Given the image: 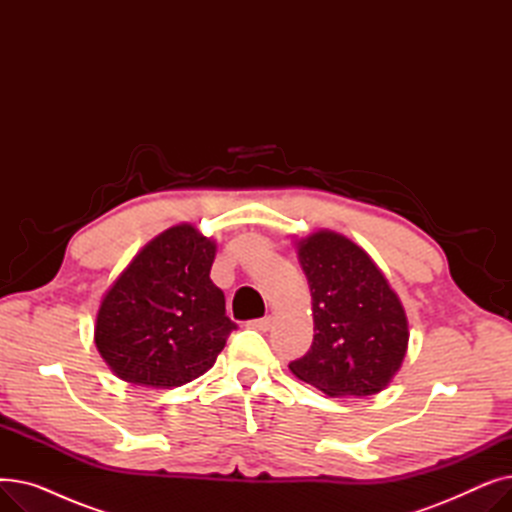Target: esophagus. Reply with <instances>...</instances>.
I'll use <instances>...</instances> for the list:
<instances>
[{"label": "esophagus", "mask_w": 512, "mask_h": 512, "mask_svg": "<svg viewBox=\"0 0 512 512\" xmlns=\"http://www.w3.org/2000/svg\"><path fill=\"white\" fill-rule=\"evenodd\" d=\"M249 326L253 330H259V332H267L272 328V317H261V319H253L249 321Z\"/></svg>", "instance_id": "obj_1"}]
</instances>
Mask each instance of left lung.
Here are the masks:
<instances>
[{
    "label": "left lung",
    "instance_id": "1",
    "mask_svg": "<svg viewBox=\"0 0 512 512\" xmlns=\"http://www.w3.org/2000/svg\"><path fill=\"white\" fill-rule=\"evenodd\" d=\"M294 245L311 290L315 334L290 371L332 398L382 392L409 348L398 294L367 251L340 232L321 228Z\"/></svg>",
    "mask_w": 512,
    "mask_h": 512
}]
</instances>
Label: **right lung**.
<instances>
[{"mask_svg": "<svg viewBox=\"0 0 512 512\" xmlns=\"http://www.w3.org/2000/svg\"><path fill=\"white\" fill-rule=\"evenodd\" d=\"M218 245L176 224L132 257L95 315V346L120 380L170 390L209 371L236 328L209 278Z\"/></svg>", "mask_w": 512, "mask_h": 512, "instance_id": "add662e5", "label": "right lung"}]
</instances>
